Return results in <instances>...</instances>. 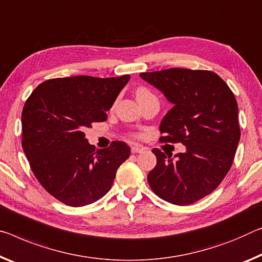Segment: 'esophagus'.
<instances>
[{"mask_svg":"<svg viewBox=\"0 0 262 262\" xmlns=\"http://www.w3.org/2000/svg\"><path fill=\"white\" fill-rule=\"evenodd\" d=\"M144 150V148L141 146H133L132 147V152L133 154H138V152H142Z\"/></svg>","mask_w":262,"mask_h":262,"instance_id":"obj_1","label":"esophagus"}]
</instances>
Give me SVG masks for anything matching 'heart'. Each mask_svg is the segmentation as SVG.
I'll return each instance as SVG.
<instances>
[{"instance_id":"obj_1","label":"heart","mask_w":262,"mask_h":262,"mask_svg":"<svg viewBox=\"0 0 262 262\" xmlns=\"http://www.w3.org/2000/svg\"><path fill=\"white\" fill-rule=\"evenodd\" d=\"M151 92L149 91L146 87H138V90H136V98H138V100L142 98H147V97H150Z\"/></svg>"}]
</instances>
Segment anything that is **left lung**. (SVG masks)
<instances>
[{
    "mask_svg": "<svg viewBox=\"0 0 262 262\" xmlns=\"http://www.w3.org/2000/svg\"><path fill=\"white\" fill-rule=\"evenodd\" d=\"M140 77L173 103L162 120L160 142L182 143L186 151L152 149L157 163L148 183L160 198L189 205L210 194L226 176L240 140L238 103L217 73L167 69Z\"/></svg>",
    "mask_w": 262,
    "mask_h": 262,
    "instance_id": "obj_1",
    "label": "left lung"
}]
</instances>
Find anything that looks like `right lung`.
<instances>
[{"label":"right lung","instance_id":"obj_1","mask_svg":"<svg viewBox=\"0 0 262 262\" xmlns=\"http://www.w3.org/2000/svg\"><path fill=\"white\" fill-rule=\"evenodd\" d=\"M129 74L112 78H55L32 91L22 112V147L40 185L73 207L92 204L108 192L130 155L122 141L95 150L84 130L107 114Z\"/></svg>","mask_w":262,"mask_h":262}]
</instances>
